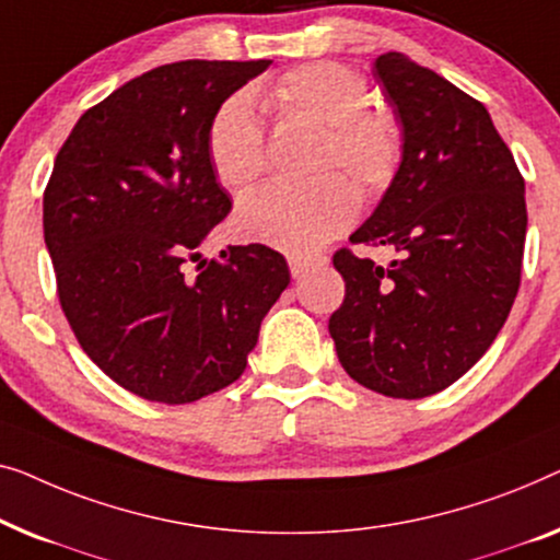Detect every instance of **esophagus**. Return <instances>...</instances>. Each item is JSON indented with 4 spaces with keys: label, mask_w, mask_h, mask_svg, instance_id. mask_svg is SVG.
I'll return each mask as SVG.
<instances>
[{
    "label": "esophagus",
    "mask_w": 560,
    "mask_h": 560,
    "mask_svg": "<svg viewBox=\"0 0 560 560\" xmlns=\"http://www.w3.org/2000/svg\"><path fill=\"white\" fill-rule=\"evenodd\" d=\"M322 258H306V256H289V271L294 279H302L306 271L317 269Z\"/></svg>",
    "instance_id": "obj_1"
}]
</instances>
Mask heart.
Segmentation results:
<instances>
[{
    "label": "heart",
    "instance_id": "b5f03b06",
    "mask_svg": "<svg viewBox=\"0 0 560 560\" xmlns=\"http://www.w3.org/2000/svg\"><path fill=\"white\" fill-rule=\"evenodd\" d=\"M368 83L342 62H304L256 85L264 112L277 119H310L322 126L314 172L317 183L266 185L238 205L241 238L266 243L283 254H312L342 233L352 220V192H383L404 160V126L388 106L368 104ZM208 156L228 190H246L264 175L266 147L261 124L246 96L223 101L208 126ZM340 168L346 178L327 176Z\"/></svg>",
    "mask_w": 560,
    "mask_h": 560
}]
</instances>
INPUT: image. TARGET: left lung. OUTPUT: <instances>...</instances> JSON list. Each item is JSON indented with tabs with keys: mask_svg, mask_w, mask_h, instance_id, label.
<instances>
[{
	"mask_svg": "<svg viewBox=\"0 0 560 560\" xmlns=\"http://www.w3.org/2000/svg\"><path fill=\"white\" fill-rule=\"evenodd\" d=\"M375 81L404 126V160L352 243L390 246L377 266L340 248L345 299L332 317L352 381L388 398L444 390L490 350L517 296L525 179L487 108L404 52Z\"/></svg>",
	"mask_w": 560,
	"mask_h": 560,
	"instance_id": "obj_1",
	"label": "left lung"
}]
</instances>
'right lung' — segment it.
Instances as JSON below:
<instances>
[{
  "mask_svg": "<svg viewBox=\"0 0 560 560\" xmlns=\"http://www.w3.org/2000/svg\"><path fill=\"white\" fill-rule=\"evenodd\" d=\"M271 60H179L89 108L55 156L43 198L60 306L85 355L156 404H192L246 370L289 266L261 243L198 261L231 212L208 126Z\"/></svg>",
  "mask_w": 560,
  "mask_h": 560,
  "instance_id": "add662e5",
  "label": "right lung"
}]
</instances>
